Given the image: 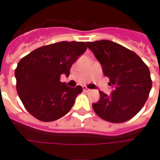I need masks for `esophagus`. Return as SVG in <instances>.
Instances as JSON below:
<instances>
[{
  "label": "esophagus",
  "mask_w": 160,
  "mask_h": 160,
  "mask_svg": "<svg viewBox=\"0 0 160 160\" xmlns=\"http://www.w3.org/2000/svg\"><path fill=\"white\" fill-rule=\"evenodd\" d=\"M83 90L85 91V92H90L91 89H89V88H87V87H83Z\"/></svg>",
  "instance_id": "34e87169"
}]
</instances>
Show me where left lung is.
I'll return each instance as SVG.
<instances>
[{
    "mask_svg": "<svg viewBox=\"0 0 160 160\" xmlns=\"http://www.w3.org/2000/svg\"><path fill=\"white\" fill-rule=\"evenodd\" d=\"M87 45L101 64L103 73L110 78L109 85L114 87L111 94L99 91V100L92 104L94 111L115 123L134 118L151 91L148 67L135 53L110 40L87 42Z\"/></svg>",
    "mask_w": 160,
    "mask_h": 160,
    "instance_id": "left-lung-1",
    "label": "left lung"
}]
</instances>
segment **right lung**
<instances>
[{
    "instance_id": "obj_1",
    "label": "right lung",
    "mask_w": 160,
    "mask_h": 160,
    "mask_svg": "<svg viewBox=\"0 0 160 160\" xmlns=\"http://www.w3.org/2000/svg\"><path fill=\"white\" fill-rule=\"evenodd\" d=\"M87 49L84 42L63 41L40 47L19 61L16 88L30 114L42 122H52L71 110L82 87H68L60 76H69L72 65Z\"/></svg>"
}]
</instances>
